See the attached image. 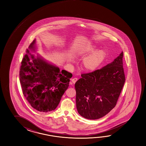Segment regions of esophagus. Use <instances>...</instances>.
<instances>
[{
  "instance_id": "34e87169",
  "label": "esophagus",
  "mask_w": 146,
  "mask_h": 146,
  "mask_svg": "<svg viewBox=\"0 0 146 146\" xmlns=\"http://www.w3.org/2000/svg\"><path fill=\"white\" fill-rule=\"evenodd\" d=\"M77 80H78V78H73V79H72L71 80L72 82V83H74V84L75 83L77 82Z\"/></svg>"
}]
</instances>
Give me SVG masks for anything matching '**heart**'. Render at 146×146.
<instances>
[{
    "instance_id": "b5f03b06",
    "label": "heart",
    "mask_w": 146,
    "mask_h": 146,
    "mask_svg": "<svg viewBox=\"0 0 146 146\" xmlns=\"http://www.w3.org/2000/svg\"><path fill=\"white\" fill-rule=\"evenodd\" d=\"M96 47L94 45L88 46L80 51L79 56H81L92 53L83 60L82 67L85 70L91 72L95 70L104 61L106 56V52L104 50H95Z\"/></svg>"
}]
</instances>
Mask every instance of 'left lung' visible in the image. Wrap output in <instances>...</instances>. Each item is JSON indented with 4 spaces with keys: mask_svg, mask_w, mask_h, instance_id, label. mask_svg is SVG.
Wrapping results in <instances>:
<instances>
[{
    "mask_svg": "<svg viewBox=\"0 0 146 146\" xmlns=\"http://www.w3.org/2000/svg\"><path fill=\"white\" fill-rule=\"evenodd\" d=\"M122 52L111 63L94 72L82 74L75 83L79 114L88 119H97L116 105L125 82Z\"/></svg>",
    "mask_w": 146,
    "mask_h": 146,
    "instance_id": "obj_1",
    "label": "left lung"
}]
</instances>
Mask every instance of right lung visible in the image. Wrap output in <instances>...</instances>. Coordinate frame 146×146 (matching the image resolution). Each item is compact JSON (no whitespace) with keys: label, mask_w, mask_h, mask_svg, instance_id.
I'll return each mask as SVG.
<instances>
[{"label":"right lung","mask_w":146,"mask_h":146,"mask_svg":"<svg viewBox=\"0 0 146 146\" xmlns=\"http://www.w3.org/2000/svg\"><path fill=\"white\" fill-rule=\"evenodd\" d=\"M34 40L29 46L35 50ZM72 74L35 58L27 49L21 62L19 80L24 97L38 111L54 110L69 86Z\"/></svg>","instance_id":"add662e5"}]
</instances>
